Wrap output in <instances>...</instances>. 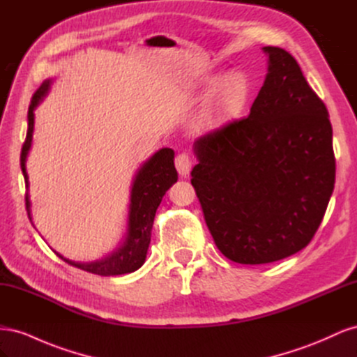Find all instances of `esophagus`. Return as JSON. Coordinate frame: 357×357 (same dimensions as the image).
Wrapping results in <instances>:
<instances>
[{"instance_id": "esophagus-1", "label": "esophagus", "mask_w": 357, "mask_h": 357, "mask_svg": "<svg viewBox=\"0 0 357 357\" xmlns=\"http://www.w3.org/2000/svg\"><path fill=\"white\" fill-rule=\"evenodd\" d=\"M174 164H176V168H177V171H178V174H180L181 177H186V176L189 174L190 168H192V159H190L189 153L181 152V153H178V155L176 156Z\"/></svg>"}]
</instances>
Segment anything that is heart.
I'll list each match as a JSON object with an SVG mask.
<instances>
[{
    "instance_id": "1",
    "label": "heart",
    "mask_w": 357,
    "mask_h": 357,
    "mask_svg": "<svg viewBox=\"0 0 357 357\" xmlns=\"http://www.w3.org/2000/svg\"><path fill=\"white\" fill-rule=\"evenodd\" d=\"M247 98V83L238 73H231L222 79L214 96L211 117L225 119L238 113Z\"/></svg>"
}]
</instances>
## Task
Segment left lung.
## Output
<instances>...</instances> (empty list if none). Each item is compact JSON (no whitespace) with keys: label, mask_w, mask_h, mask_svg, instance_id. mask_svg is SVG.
<instances>
[{"label":"left lung","mask_w":357,"mask_h":357,"mask_svg":"<svg viewBox=\"0 0 357 357\" xmlns=\"http://www.w3.org/2000/svg\"><path fill=\"white\" fill-rule=\"evenodd\" d=\"M269 67L244 119L193 143L192 186L223 256L259 265L307 247L335 185L332 125L296 59L266 46Z\"/></svg>","instance_id":"left-lung-1"}]
</instances>
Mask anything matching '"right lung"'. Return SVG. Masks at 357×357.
<instances>
[{
    "mask_svg": "<svg viewBox=\"0 0 357 357\" xmlns=\"http://www.w3.org/2000/svg\"><path fill=\"white\" fill-rule=\"evenodd\" d=\"M49 89V82H45L40 89L32 95V100L28 109V132L20 152V168L24 172L25 186L28 188V174L25 168V160L28 150L32 142V129H34V109L43 100ZM177 181V169L174 167V150L160 149L158 153L150 158L146 164L138 171L135 176L132 192H131V205H129V228L128 236L123 245L116 250L112 256L102 259V261L93 264H75L68 259L58 255L63 262H67L75 268L83 269L96 275L110 277L122 275L128 273H134L146 261L147 248L152 236V226L155 220V214L159 204L164 198L165 192L171 185ZM25 205L29 214V199L28 193L25 195Z\"/></svg>",
    "mask_w": 357,
    "mask_h": 357,
    "instance_id": "add662e5",
    "label": "right lung"
}]
</instances>
